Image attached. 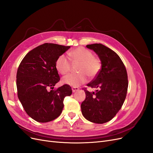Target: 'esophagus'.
Listing matches in <instances>:
<instances>
[{"mask_svg": "<svg viewBox=\"0 0 153 153\" xmlns=\"http://www.w3.org/2000/svg\"><path fill=\"white\" fill-rule=\"evenodd\" d=\"M78 90H79V88L77 87H72V91H73V92H76V91H77Z\"/></svg>", "mask_w": 153, "mask_h": 153, "instance_id": "esophagus-1", "label": "esophagus"}]
</instances>
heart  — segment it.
Listing matches in <instances>:
<instances>
[{
	"mask_svg": "<svg viewBox=\"0 0 153 153\" xmlns=\"http://www.w3.org/2000/svg\"><path fill=\"white\" fill-rule=\"evenodd\" d=\"M69 55L73 62L80 64L78 66V74H71L62 78L64 84L78 87L84 84L87 76L90 78L95 77L100 72L101 63L98 57L93 56V53L86 48L79 47L72 50ZM55 68L61 75H66L71 69V63L64 55L59 56L55 62Z\"/></svg>",
	"mask_w": 153,
	"mask_h": 153,
	"instance_id": "b5f03b06",
	"label": "heart"
}]
</instances>
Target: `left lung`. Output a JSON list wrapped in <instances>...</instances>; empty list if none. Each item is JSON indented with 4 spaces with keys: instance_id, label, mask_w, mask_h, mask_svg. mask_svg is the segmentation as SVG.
I'll return each mask as SVG.
<instances>
[{
    "instance_id": "1",
    "label": "left lung",
    "mask_w": 153,
    "mask_h": 153,
    "mask_svg": "<svg viewBox=\"0 0 153 153\" xmlns=\"http://www.w3.org/2000/svg\"><path fill=\"white\" fill-rule=\"evenodd\" d=\"M86 47L98 55L101 68L87 85L97 89L96 92L84 89L86 97L81 104L82 113L88 121L103 124L113 119L122 107L128 87L127 71L121 58L112 50L100 43Z\"/></svg>"
}]
</instances>
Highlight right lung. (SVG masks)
<instances>
[{
	"label": "right lung",
	"instance_id": "right-lung-1",
	"mask_svg": "<svg viewBox=\"0 0 153 153\" xmlns=\"http://www.w3.org/2000/svg\"><path fill=\"white\" fill-rule=\"evenodd\" d=\"M69 46L44 43L32 50L23 59L16 73L18 97L26 113L39 123L57 118L63 101L72 94L71 87L64 85L53 89L60 80L55 62Z\"/></svg>",
	"mask_w": 153,
	"mask_h": 153
}]
</instances>
